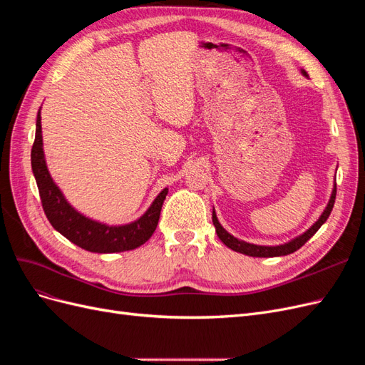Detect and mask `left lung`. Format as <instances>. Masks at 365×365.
I'll list each match as a JSON object with an SVG mask.
<instances>
[{"instance_id": "left-lung-1", "label": "left lung", "mask_w": 365, "mask_h": 365, "mask_svg": "<svg viewBox=\"0 0 365 365\" xmlns=\"http://www.w3.org/2000/svg\"><path fill=\"white\" fill-rule=\"evenodd\" d=\"M304 76H307V73L303 70L302 71ZM335 197H336V182L334 185V192H332V196H330L329 200V204L326 207V210L323 212V215L319 216V219L317 220V222L309 228L306 233H303L302 236H298L295 239H292L291 242H288V244H283V245H279V247H262V245H254V244H248V242H244V240H239L236 239L235 236H231L228 231H225L222 228V225L219 224V220L216 217V213L213 210V225L216 228V233H217V237L224 242V244L231 248L233 251H237V252H242V254H247V256H251V257H279V256H288V254L300 250L306 242L311 239L317 231L319 230V227H322L330 212H332L334 208V204H335Z\"/></svg>"}]
</instances>
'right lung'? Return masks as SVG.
Returning a JSON list of instances; mask_svg holds the SVG:
<instances>
[{
    "label": "right lung",
    "mask_w": 365,
    "mask_h": 365,
    "mask_svg": "<svg viewBox=\"0 0 365 365\" xmlns=\"http://www.w3.org/2000/svg\"><path fill=\"white\" fill-rule=\"evenodd\" d=\"M31 170L39 189L43 213H46L53 228L58 230L74 245L91 252H121L135 250L145 244L158 225L161 207L165 195H168V189H164L145 215L137 219L135 222L126 225H106L76 212L48 173L42 149L41 111L38 113L36 135L31 148Z\"/></svg>",
    "instance_id": "obj_1"
}]
</instances>
